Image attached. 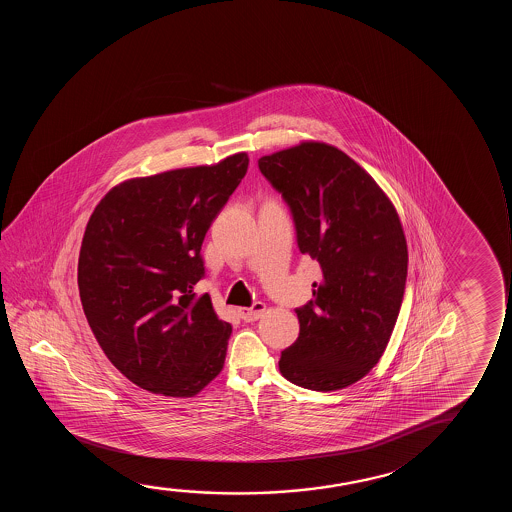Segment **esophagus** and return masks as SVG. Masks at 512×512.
<instances>
[{"label": "esophagus", "mask_w": 512, "mask_h": 512, "mask_svg": "<svg viewBox=\"0 0 512 512\" xmlns=\"http://www.w3.org/2000/svg\"><path fill=\"white\" fill-rule=\"evenodd\" d=\"M264 313H266V304H262V302H255L252 308H241L238 311L239 318L245 322H255Z\"/></svg>", "instance_id": "34e87169"}]
</instances>
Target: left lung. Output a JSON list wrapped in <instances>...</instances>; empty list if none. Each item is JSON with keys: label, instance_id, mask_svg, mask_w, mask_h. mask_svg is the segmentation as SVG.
<instances>
[{"label": "left lung", "instance_id": "1", "mask_svg": "<svg viewBox=\"0 0 512 512\" xmlns=\"http://www.w3.org/2000/svg\"><path fill=\"white\" fill-rule=\"evenodd\" d=\"M259 169L294 218L297 246L322 267L313 299L295 309L301 330L281 351L294 385L332 392L364 378L399 316L407 245L399 215L348 155L325 143L260 157Z\"/></svg>", "mask_w": 512, "mask_h": 512}]
</instances>
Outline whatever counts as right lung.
I'll return each instance as SVG.
<instances>
[{
  "label": "right lung",
  "mask_w": 512,
  "mask_h": 512,
  "mask_svg": "<svg viewBox=\"0 0 512 512\" xmlns=\"http://www.w3.org/2000/svg\"><path fill=\"white\" fill-rule=\"evenodd\" d=\"M248 155L113 187L89 218L78 257L85 318L134 385L192 397L224 367L231 323L204 278V236L248 169Z\"/></svg>",
  "instance_id": "add662e5"
}]
</instances>
